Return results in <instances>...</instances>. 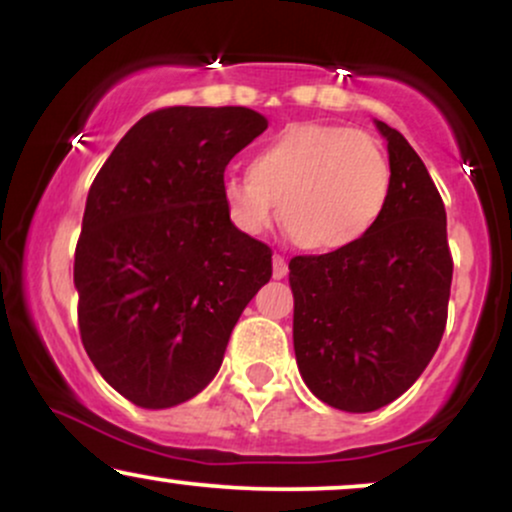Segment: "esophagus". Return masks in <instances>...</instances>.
<instances>
[{"mask_svg":"<svg viewBox=\"0 0 512 512\" xmlns=\"http://www.w3.org/2000/svg\"><path fill=\"white\" fill-rule=\"evenodd\" d=\"M272 274H274V279H284V276L289 274V262H286L284 255L272 257Z\"/></svg>","mask_w":512,"mask_h":512,"instance_id":"1","label":"esophagus"}]
</instances>
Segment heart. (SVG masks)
Wrapping results in <instances>:
<instances>
[{"mask_svg": "<svg viewBox=\"0 0 512 512\" xmlns=\"http://www.w3.org/2000/svg\"><path fill=\"white\" fill-rule=\"evenodd\" d=\"M390 182V161L370 134L342 125L291 127L250 158L248 178L223 182V207L248 236L269 231L279 207L293 243L330 252L378 223Z\"/></svg>", "mask_w": 512, "mask_h": 512, "instance_id": "b5f03b06", "label": "heart"}]
</instances>
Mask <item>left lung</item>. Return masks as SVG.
I'll use <instances>...</instances> for the list:
<instances>
[{
	"label": "left lung",
	"mask_w": 512,
	"mask_h": 512,
	"mask_svg": "<svg viewBox=\"0 0 512 512\" xmlns=\"http://www.w3.org/2000/svg\"><path fill=\"white\" fill-rule=\"evenodd\" d=\"M390 197L356 243L289 262L293 349L305 385L334 409L375 411L407 392L448 322L445 204L407 139L385 122Z\"/></svg>",
	"instance_id": "8db88e82"
}]
</instances>
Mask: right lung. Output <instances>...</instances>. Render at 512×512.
<instances>
[{"mask_svg":"<svg viewBox=\"0 0 512 512\" xmlns=\"http://www.w3.org/2000/svg\"><path fill=\"white\" fill-rule=\"evenodd\" d=\"M267 129L250 108L144 115L98 170L74 255L79 332L105 383L168 409L219 373L272 250L223 207V170Z\"/></svg>","mask_w":512,"mask_h":512,"instance_id":"add662e5","label":"right lung"}]
</instances>
